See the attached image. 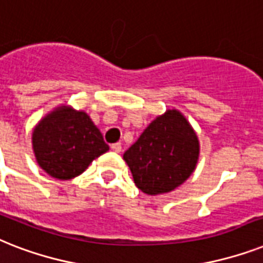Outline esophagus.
Wrapping results in <instances>:
<instances>
[{"label":"esophagus","mask_w":263,"mask_h":263,"mask_svg":"<svg viewBox=\"0 0 263 263\" xmlns=\"http://www.w3.org/2000/svg\"><path fill=\"white\" fill-rule=\"evenodd\" d=\"M111 149H112L114 152L119 153V152H121V151H122V146H121V144H119V142H117V144H112V145H111Z\"/></svg>","instance_id":"34e87169"}]
</instances>
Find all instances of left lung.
Wrapping results in <instances>:
<instances>
[{"instance_id": "left-lung-1", "label": "left lung", "mask_w": 263, "mask_h": 263, "mask_svg": "<svg viewBox=\"0 0 263 263\" xmlns=\"http://www.w3.org/2000/svg\"><path fill=\"white\" fill-rule=\"evenodd\" d=\"M198 157V137L178 110L151 122L123 153L136 186L149 195L175 190L194 172Z\"/></svg>"}]
</instances>
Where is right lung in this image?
I'll use <instances>...</instances> for the list:
<instances>
[{
    "instance_id": "obj_1",
    "label": "right lung",
    "mask_w": 263,
    "mask_h": 263,
    "mask_svg": "<svg viewBox=\"0 0 263 263\" xmlns=\"http://www.w3.org/2000/svg\"><path fill=\"white\" fill-rule=\"evenodd\" d=\"M32 148L42 170L61 180L83 174L110 149L89 115L69 106L57 107L41 119L32 132Z\"/></svg>"
}]
</instances>
